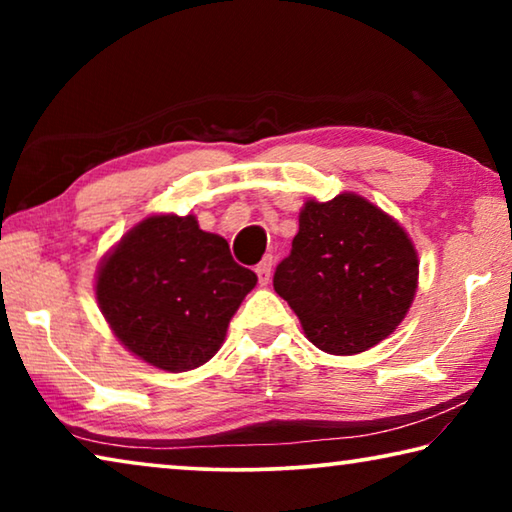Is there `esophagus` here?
Masks as SVG:
<instances>
[{"mask_svg":"<svg viewBox=\"0 0 512 512\" xmlns=\"http://www.w3.org/2000/svg\"><path fill=\"white\" fill-rule=\"evenodd\" d=\"M271 268H273V255H266L262 262L255 266L259 284H268V280H271Z\"/></svg>","mask_w":512,"mask_h":512,"instance_id":"obj_1","label":"esophagus"}]
</instances>
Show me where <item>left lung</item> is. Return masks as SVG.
Instances as JSON below:
<instances>
[{
	"label": "left lung",
	"mask_w": 512,
	"mask_h": 512,
	"mask_svg": "<svg viewBox=\"0 0 512 512\" xmlns=\"http://www.w3.org/2000/svg\"><path fill=\"white\" fill-rule=\"evenodd\" d=\"M273 287L316 348L359 354L402 323L418 289V255L400 223L366 198L307 201Z\"/></svg>",
	"instance_id": "obj_1"
}]
</instances>
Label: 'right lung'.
Listing matches in <instances>:
<instances>
[{
	"instance_id": "1",
	"label": "right lung",
	"mask_w": 512,
	"mask_h": 512,
	"mask_svg": "<svg viewBox=\"0 0 512 512\" xmlns=\"http://www.w3.org/2000/svg\"><path fill=\"white\" fill-rule=\"evenodd\" d=\"M257 284L228 241L194 216H149L101 264L97 300L117 339L155 368L185 372L221 348L230 318Z\"/></svg>"
}]
</instances>
